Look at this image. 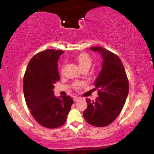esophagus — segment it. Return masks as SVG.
I'll return each mask as SVG.
<instances>
[{"label":"esophagus","instance_id":"1","mask_svg":"<svg viewBox=\"0 0 154 154\" xmlns=\"http://www.w3.org/2000/svg\"><path fill=\"white\" fill-rule=\"evenodd\" d=\"M79 99H80L79 97H77V96H74V97H73V100H74L75 102H77V101L79 100Z\"/></svg>","mask_w":154,"mask_h":154}]
</instances>
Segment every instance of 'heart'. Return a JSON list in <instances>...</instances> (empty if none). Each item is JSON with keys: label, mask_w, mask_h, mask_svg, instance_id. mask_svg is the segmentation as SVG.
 I'll use <instances>...</instances> for the list:
<instances>
[{"label": "heart", "mask_w": 154, "mask_h": 154, "mask_svg": "<svg viewBox=\"0 0 154 154\" xmlns=\"http://www.w3.org/2000/svg\"><path fill=\"white\" fill-rule=\"evenodd\" d=\"M75 60L77 62L79 66L81 67L82 70H85V69L88 70L92 63V57L87 53H81L79 54V55L75 57ZM63 69H64V66H62V68H61V72L62 73L63 71ZM82 85H83V83H82L81 82L76 81L73 84V87L75 89H79V88L81 87Z\"/></svg>", "instance_id": "heart-1"}]
</instances>
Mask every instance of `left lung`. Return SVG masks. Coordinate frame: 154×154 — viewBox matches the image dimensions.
Returning a JSON list of instances; mask_svg holds the SVG:
<instances>
[{
    "instance_id": "obj_1",
    "label": "left lung",
    "mask_w": 154,
    "mask_h": 154,
    "mask_svg": "<svg viewBox=\"0 0 154 154\" xmlns=\"http://www.w3.org/2000/svg\"><path fill=\"white\" fill-rule=\"evenodd\" d=\"M102 57V69L94 81L98 90L95 101L86 99L88 107L83 117L95 127H105L118 117L125 104L129 92V83L125 68L119 56L101 47L90 48Z\"/></svg>"
}]
</instances>
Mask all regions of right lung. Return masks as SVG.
I'll return each mask as SVG.
<instances>
[{"label":"right lung","instance_id":"right-lung-1","mask_svg":"<svg viewBox=\"0 0 154 154\" xmlns=\"http://www.w3.org/2000/svg\"><path fill=\"white\" fill-rule=\"evenodd\" d=\"M64 51L45 50L35 54L24 76V98L34 119L43 127L64 125L73 100L70 96L56 97L54 84L60 81L57 62Z\"/></svg>","mask_w":154,"mask_h":154}]
</instances>
